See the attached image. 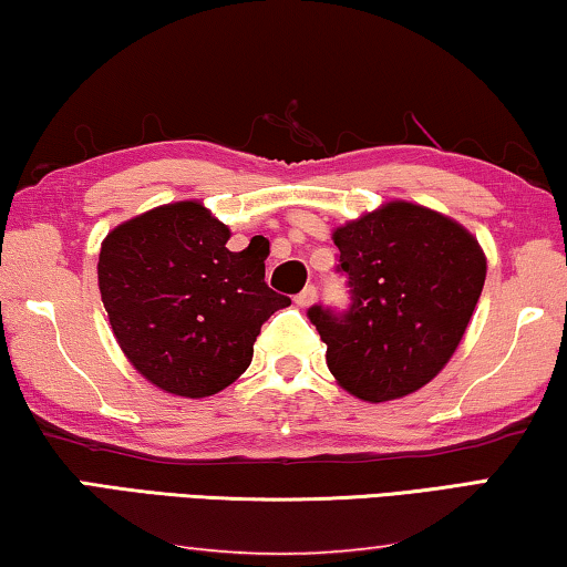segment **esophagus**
<instances>
[{
  "label": "esophagus",
  "instance_id": "34e87169",
  "mask_svg": "<svg viewBox=\"0 0 567 567\" xmlns=\"http://www.w3.org/2000/svg\"><path fill=\"white\" fill-rule=\"evenodd\" d=\"M313 301H317V286L313 284L303 286V289L296 293V303H299V307H311Z\"/></svg>",
  "mask_w": 567,
  "mask_h": 567
}]
</instances>
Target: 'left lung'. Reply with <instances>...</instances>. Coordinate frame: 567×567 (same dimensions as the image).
<instances>
[{"label": "left lung", "instance_id": "8db88e82", "mask_svg": "<svg viewBox=\"0 0 567 567\" xmlns=\"http://www.w3.org/2000/svg\"><path fill=\"white\" fill-rule=\"evenodd\" d=\"M334 246L350 303L307 311L329 372L370 403L415 393L466 332L486 278L482 248L458 223L411 203H388L337 228Z\"/></svg>", "mask_w": 567, "mask_h": 567}]
</instances>
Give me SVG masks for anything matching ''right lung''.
<instances>
[{"label": "right lung", "instance_id": "obj_1", "mask_svg": "<svg viewBox=\"0 0 567 567\" xmlns=\"http://www.w3.org/2000/svg\"><path fill=\"white\" fill-rule=\"evenodd\" d=\"M230 230L199 203L134 217L103 240L99 289L116 342L156 388L207 398L254 360V342L291 299L266 284V250L225 248Z\"/></svg>", "mask_w": 567, "mask_h": 567}]
</instances>
